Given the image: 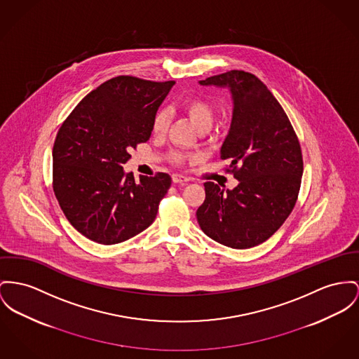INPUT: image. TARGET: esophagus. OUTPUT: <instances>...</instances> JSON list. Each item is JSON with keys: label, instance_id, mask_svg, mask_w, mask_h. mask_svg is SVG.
Here are the masks:
<instances>
[{"label": "esophagus", "instance_id": "esophagus-1", "mask_svg": "<svg viewBox=\"0 0 359 359\" xmlns=\"http://www.w3.org/2000/svg\"><path fill=\"white\" fill-rule=\"evenodd\" d=\"M189 180L187 178V177H184V175H181V174H172V182L174 184H181V185H184V184H187Z\"/></svg>", "mask_w": 359, "mask_h": 359}]
</instances>
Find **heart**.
Listing matches in <instances>:
<instances>
[{
	"instance_id": "1",
	"label": "heart",
	"mask_w": 359,
	"mask_h": 359,
	"mask_svg": "<svg viewBox=\"0 0 359 359\" xmlns=\"http://www.w3.org/2000/svg\"><path fill=\"white\" fill-rule=\"evenodd\" d=\"M184 110L189 116L193 125L201 130H210L215 122V107L211 102L201 97L188 99L184 104ZM170 125V111L168 109H159L152 120V130L156 135H163ZM175 162H182V156L180 154L172 155Z\"/></svg>"
}]
</instances>
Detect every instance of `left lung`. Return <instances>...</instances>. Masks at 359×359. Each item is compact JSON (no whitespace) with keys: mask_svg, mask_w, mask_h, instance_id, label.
Returning a JSON list of instances; mask_svg holds the SVG:
<instances>
[{"mask_svg":"<svg viewBox=\"0 0 359 359\" xmlns=\"http://www.w3.org/2000/svg\"><path fill=\"white\" fill-rule=\"evenodd\" d=\"M201 86L229 88L233 117L220 148L238 185L205 182V200L196 216L216 242L248 249L269 238L291 214L301 188L304 162L291 122L262 80L243 71L216 74Z\"/></svg>","mask_w":359,"mask_h":359,"instance_id":"obj_1","label":"left lung"}]
</instances>
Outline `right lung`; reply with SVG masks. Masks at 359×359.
I'll use <instances>...</instances> for the list:
<instances>
[{
    "label": "right lung",
    "mask_w": 359,
    "mask_h": 359,
    "mask_svg": "<svg viewBox=\"0 0 359 359\" xmlns=\"http://www.w3.org/2000/svg\"><path fill=\"white\" fill-rule=\"evenodd\" d=\"M175 81L117 76L81 99L53 147V189L73 227L94 242L114 245L155 220L171 177L125 172L130 149L151 137L152 120Z\"/></svg>",
    "instance_id": "obj_1"
}]
</instances>
